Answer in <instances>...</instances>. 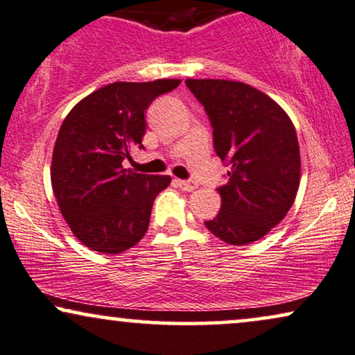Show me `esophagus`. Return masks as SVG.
Masks as SVG:
<instances>
[{
	"label": "esophagus",
	"mask_w": 355,
	"mask_h": 355,
	"mask_svg": "<svg viewBox=\"0 0 355 355\" xmlns=\"http://www.w3.org/2000/svg\"><path fill=\"white\" fill-rule=\"evenodd\" d=\"M175 183H177V185H178V187H180L183 191H193V190H195V188H196V187H198V185H196V183H195V182H188V180H180V178H177V180H175Z\"/></svg>",
	"instance_id": "34e87169"
}]
</instances>
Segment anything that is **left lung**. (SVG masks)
<instances>
[{"instance_id":"1","label":"left lung","mask_w":355,"mask_h":355,"mask_svg":"<svg viewBox=\"0 0 355 355\" xmlns=\"http://www.w3.org/2000/svg\"><path fill=\"white\" fill-rule=\"evenodd\" d=\"M209 116L214 150L227 162L221 211L206 227L231 245H248L277 226L293 205L302 160L297 131L270 96L234 80L187 78Z\"/></svg>"}]
</instances>
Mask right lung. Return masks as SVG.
Instances as JSON below:
<instances>
[{
  "label": "right lung",
  "instance_id": "1",
  "mask_svg": "<svg viewBox=\"0 0 355 355\" xmlns=\"http://www.w3.org/2000/svg\"><path fill=\"white\" fill-rule=\"evenodd\" d=\"M180 82L110 83L78 101L62 123L52 154V190L73 236L88 249L121 254L147 232L155 196L172 178L125 170L123 160L136 147L144 149L150 103Z\"/></svg>",
  "mask_w": 355,
  "mask_h": 355
}]
</instances>
